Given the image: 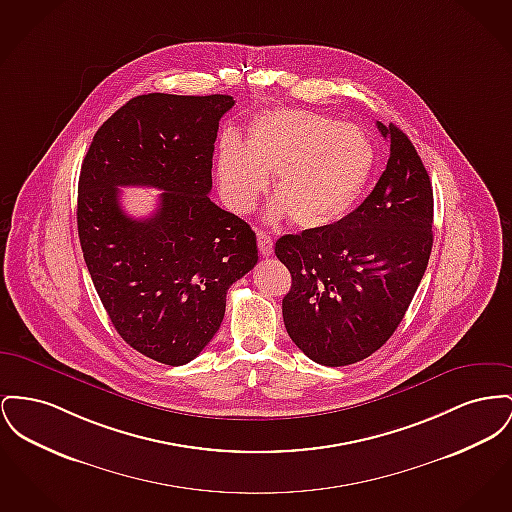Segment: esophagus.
<instances>
[{
    "label": "esophagus",
    "instance_id": "34e87169",
    "mask_svg": "<svg viewBox=\"0 0 512 512\" xmlns=\"http://www.w3.org/2000/svg\"><path fill=\"white\" fill-rule=\"evenodd\" d=\"M257 245H259V251L261 255L269 257L272 255V249H274V243H272L271 236L263 230H257Z\"/></svg>",
    "mask_w": 512,
    "mask_h": 512
}]
</instances>
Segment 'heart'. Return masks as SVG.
I'll return each mask as SVG.
<instances>
[{
    "mask_svg": "<svg viewBox=\"0 0 512 512\" xmlns=\"http://www.w3.org/2000/svg\"><path fill=\"white\" fill-rule=\"evenodd\" d=\"M373 160V147L358 127L282 108L251 121L245 143L234 133L222 135L216 174L224 201L236 212L251 211L274 174L269 216L290 214L301 230H319L352 211Z\"/></svg>",
    "mask_w": 512,
    "mask_h": 512,
    "instance_id": "heart-1",
    "label": "heart"
}]
</instances>
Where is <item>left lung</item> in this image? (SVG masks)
I'll return each instance as SVG.
<instances>
[{
    "instance_id": "left-lung-1",
    "label": "left lung",
    "mask_w": 512,
    "mask_h": 512,
    "mask_svg": "<svg viewBox=\"0 0 512 512\" xmlns=\"http://www.w3.org/2000/svg\"><path fill=\"white\" fill-rule=\"evenodd\" d=\"M385 172L356 211L274 245L292 274L282 317L309 360L340 367L369 358L414 298L433 245V187L420 154L396 125Z\"/></svg>"
}]
</instances>
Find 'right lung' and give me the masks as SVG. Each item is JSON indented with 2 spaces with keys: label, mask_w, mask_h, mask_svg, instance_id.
<instances>
[{
  "label": "right lung",
  "mask_w": 512,
  "mask_h": 512,
  "mask_svg": "<svg viewBox=\"0 0 512 512\" xmlns=\"http://www.w3.org/2000/svg\"><path fill=\"white\" fill-rule=\"evenodd\" d=\"M228 94L151 92L102 123L81 166L77 228L92 284L121 338L166 365L195 360L220 329L226 292L251 271L257 238L209 199ZM162 188L149 219L120 209V186Z\"/></svg>",
  "instance_id": "right-lung-1"
}]
</instances>
